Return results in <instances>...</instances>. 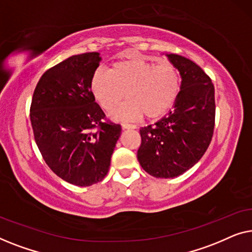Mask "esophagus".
I'll use <instances>...</instances> for the list:
<instances>
[{
    "label": "esophagus",
    "instance_id": "34e87169",
    "mask_svg": "<svg viewBox=\"0 0 252 252\" xmlns=\"http://www.w3.org/2000/svg\"><path fill=\"white\" fill-rule=\"evenodd\" d=\"M123 129H132V128H135V125H130V124H123L122 125Z\"/></svg>",
    "mask_w": 252,
    "mask_h": 252
}]
</instances>
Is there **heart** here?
<instances>
[{"label":"heart","instance_id":"obj_1","mask_svg":"<svg viewBox=\"0 0 252 252\" xmlns=\"http://www.w3.org/2000/svg\"><path fill=\"white\" fill-rule=\"evenodd\" d=\"M180 88V72L174 64H156L143 58L116 62L110 72L98 68L91 79L93 95L105 111L115 110L125 96L129 99L112 113L113 118L123 122L143 115L151 120L165 116L177 101Z\"/></svg>","mask_w":252,"mask_h":252}]
</instances>
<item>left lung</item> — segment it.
<instances>
[{
	"instance_id": "1",
	"label": "left lung",
	"mask_w": 252,
	"mask_h": 252,
	"mask_svg": "<svg viewBox=\"0 0 252 252\" xmlns=\"http://www.w3.org/2000/svg\"><path fill=\"white\" fill-rule=\"evenodd\" d=\"M181 75L173 109L154 125L140 129L137 159L155 178H174L194 166L211 143L216 119L215 86L197 64L167 55Z\"/></svg>"
}]
</instances>
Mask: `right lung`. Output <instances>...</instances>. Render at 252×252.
Returning a JSON list of instances; mask_svg holds the SVG:
<instances>
[{
  "mask_svg": "<svg viewBox=\"0 0 252 252\" xmlns=\"http://www.w3.org/2000/svg\"><path fill=\"white\" fill-rule=\"evenodd\" d=\"M98 53L68 57L44 72L31 103L34 139L50 170L68 184L92 186L108 173L122 127L106 119L91 89Z\"/></svg>",
  "mask_w": 252,
  "mask_h": 252,
  "instance_id": "add662e5",
  "label": "right lung"
}]
</instances>
